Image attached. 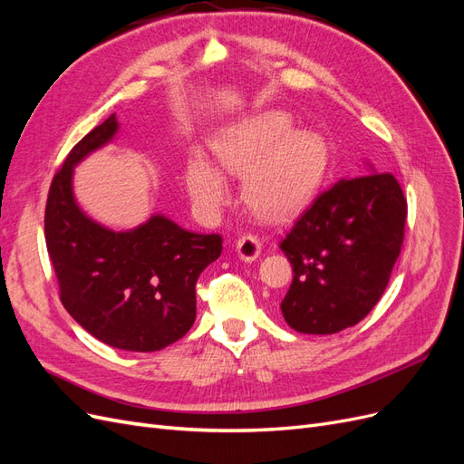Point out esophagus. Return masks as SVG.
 I'll return each mask as SVG.
<instances>
[{
  "label": "esophagus",
  "mask_w": 464,
  "mask_h": 464,
  "mask_svg": "<svg viewBox=\"0 0 464 464\" xmlns=\"http://www.w3.org/2000/svg\"><path fill=\"white\" fill-rule=\"evenodd\" d=\"M236 251L242 261H256L261 256V240L256 234H246L236 242Z\"/></svg>",
  "instance_id": "esophagus-1"
}]
</instances>
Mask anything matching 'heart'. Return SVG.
Returning <instances> with one entry per match:
<instances>
[{
    "instance_id": "obj_1",
    "label": "heart",
    "mask_w": 464,
    "mask_h": 464,
    "mask_svg": "<svg viewBox=\"0 0 464 464\" xmlns=\"http://www.w3.org/2000/svg\"><path fill=\"white\" fill-rule=\"evenodd\" d=\"M210 149L225 172L244 176L246 201L269 218L286 217L310 199L329 162L325 139L315 131H294V120L283 110L227 125L210 139ZM218 167L203 154L186 164V189L205 217H217L232 198L228 178Z\"/></svg>"
}]
</instances>
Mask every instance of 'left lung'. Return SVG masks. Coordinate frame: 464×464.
Wrapping results in <instances>:
<instances>
[{
    "label": "left lung",
    "instance_id": "1",
    "mask_svg": "<svg viewBox=\"0 0 464 464\" xmlns=\"http://www.w3.org/2000/svg\"><path fill=\"white\" fill-rule=\"evenodd\" d=\"M343 178L298 217L280 249L294 278L280 302L305 334H333L366 317L401 254L406 199L392 174Z\"/></svg>",
    "mask_w": 464,
    "mask_h": 464
}]
</instances>
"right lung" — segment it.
<instances>
[{
    "instance_id": "obj_1",
    "label": "right lung",
    "mask_w": 464,
    "mask_h": 464,
    "mask_svg": "<svg viewBox=\"0 0 464 464\" xmlns=\"http://www.w3.org/2000/svg\"><path fill=\"white\" fill-rule=\"evenodd\" d=\"M111 114L67 154L53 176L44 234L65 310L101 343L130 353H157L179 341L195 321V285L222 251L218 234L184 230L152 215L116 232L92 220L73 193L75 166L118 135Z\"/></svg>"
}]
</instances>
